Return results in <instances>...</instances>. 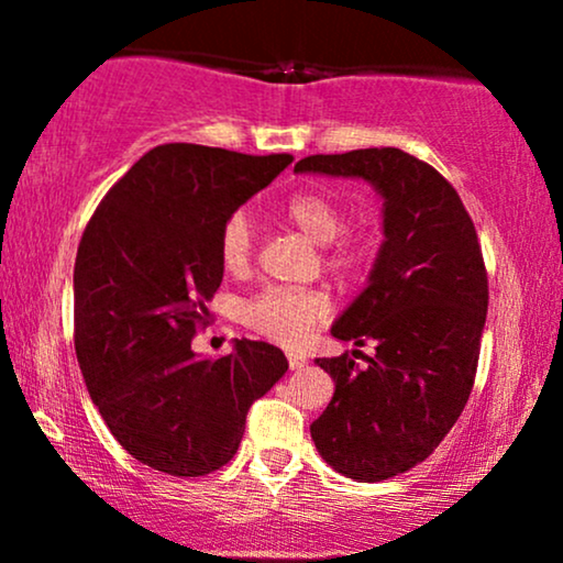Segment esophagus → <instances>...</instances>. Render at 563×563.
<instances>
[{
	"mask_svg": "<svg viewBox=\"0 0 563 563\" xmlns=\"http://www.w3.org/2000/svg\"><path fill=\"white\" fill-rule=\"evenodd\" d=\"M303 365H307V360H303L301 354H294V352L288 354V367H290V371H301Z\"/></svg>",
	"mask_w": 563,
	"mask_h": 563,
	"instance_id": "1",
	"label": "esophagus"
}]
</instances>
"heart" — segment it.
<instances>
[{
    "instance_id": "b5f03b06",
    "label": "heart",
    "mask_w": 563,
    "mask_h": 563,
    "mask_svg": "<svg viewBox=\"0 0 563 563\" xmlns=\"http://www.w3.org/2000/svg\"><path fill=\"white\" fill-rule=\"evenodd\" d=\"M283 214L294 228L314 243H328V264L341 273L363 267L371 260L373 243L365 235H341L346 214L325 192H296L283 206ZM256 232L243 211H235L224 222L219 235V256L230 273H245L254 262ZM331 314V299L320 288L269 286L245 301L243 322L264 339L277 344H299Z\"/></svg>"
}]
</instances>
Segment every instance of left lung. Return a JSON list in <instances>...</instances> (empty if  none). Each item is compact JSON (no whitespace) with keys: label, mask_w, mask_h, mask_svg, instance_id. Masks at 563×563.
<instances>
[{"label":"left lung","mask_w":563,"mask_h":563,"mask_svg":"<svg viewBox=\"0 0 563 563\" xmlns=\"http://www.w3.org/2000/svg\"><path fill=\"white\" fill-rule=\"evenodd\" d=\"M294 172L365 179L384 198L367 286L331 328L354 346L373 341L376 357L314 360L335 391L309 431L339 474L391 479L426 461L468 402L489 301L479 238L455 187L399 147L309 156Z\"/></svg>","instance_id":"8db88e82"}]
</instances>
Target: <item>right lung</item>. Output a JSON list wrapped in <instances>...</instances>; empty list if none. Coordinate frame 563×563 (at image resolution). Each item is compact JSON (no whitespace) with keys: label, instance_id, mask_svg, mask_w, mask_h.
Returning <instances> with one entry per match:
<instances>
[{"label":"right lung","instance_id":"obj_1","mask_svg":"<svg viewBox=\"0 0 563 563\" xmlns=\"http://www.w3.org/2000/svg\"><path fill=\"white\" fill-rule=\"evenodd\" d=\"M294 161L169 142L115 183L84 230L74 267V341L102 421L129 455L172 476L232 461L245 416L286 376L264 341L203 360L190 349L222 283L219 235Z\"/></svg>","mask_w":563,"mask_h":563}]
</instances>
